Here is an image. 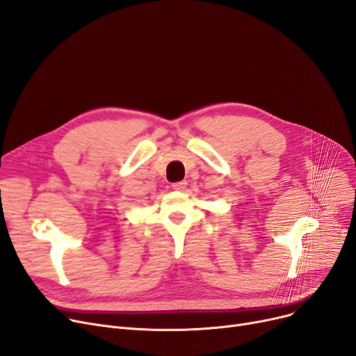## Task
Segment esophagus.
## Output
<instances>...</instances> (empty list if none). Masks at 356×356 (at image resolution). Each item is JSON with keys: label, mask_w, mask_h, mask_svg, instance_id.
Here are the masks:
<instances>
[{"label": "esophagus", "mask_w": 356, "mask_h": 356, "mask_svg": "<svg viewBox=\"0 0 356 356\" xmlns=\"http://www.w3.org/2000/svg\"><path fill=\"white\" fill-rule=\"evenodd\" d=\"M186 186H188V183L186 181H176L172 184V188H173V191H184Z\"/></svg>", "instance_id": "34e87169"}]
</instances>
